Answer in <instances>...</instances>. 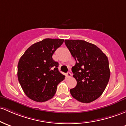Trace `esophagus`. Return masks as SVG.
I'll return each instance as SVG.
<instances>
[{"mask_svg":"<svg viewBox=\"0 0 126 126\" xmlns=\"http://www.w3.org/2000/svg\"><path fill=\"white\" fill-rule=\"evenodd\" d=\"M66 76H67V78H70V77H71V76H72L71 73L69 72H67V74H66Z\"/></svg>","mask_w":126,"mask_h":126,"instance_id":"obj_1","label":"esophagus"}]
</instances>
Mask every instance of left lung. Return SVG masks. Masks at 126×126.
Here are the masks:
<instances>
[{"mask_svg": "<svg viewBox=\"0 0 126 126\" xmlns=\"http://www.w3.org/2000/svg\"><path fill=\"white\" fill-rule=\"evenodd\" d=\"M65 44L76 61L72 67L77 85L70 90L79 102L90 103L104 92L110 78L107 56L96 45L82 40H65Z\"/></svg>", "mask_w": 126, "mask_h": 126, "instance_id": "obj_1", "label": "left lung"}]
</instances>
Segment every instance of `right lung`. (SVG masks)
<instances>
[{"mask_svg": "<svg viewBox=\"0 0 126 126\" xmlns=\"http://www.w3.org/2000/svg\"><path fill=\"white\" fill-rule=\"evenodd\" d=\"M64 39H43L25 51L18 63V79L26 96L43 102L54 96L57 87L65 76L58 70L59 63L52 59L54 52Z\"/></svg>", "mask_w": 126, "mask_h": 126, "instance_id": "right-lung-1", "label": "right lung"}]
</instances>
